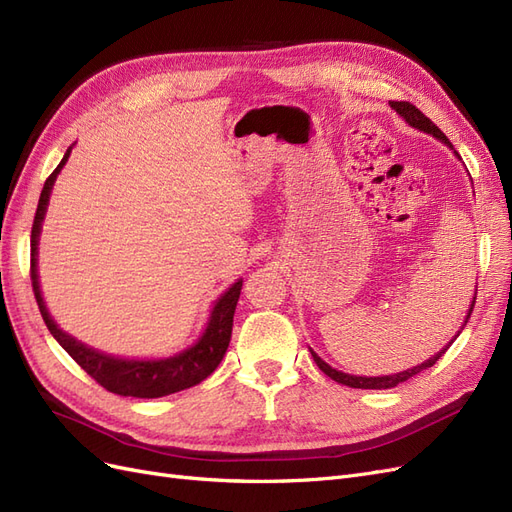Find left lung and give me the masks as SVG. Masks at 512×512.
Here are the masks:
<instances>
[{
  "instance_id": "left-lung-1",
  "label": "left lung",
  "mask_w": 512,
  "mask_h": 512,
  "mask_svg": "<svg viewBox=\"0 0 512 512\" xmlns=\"http://www.w3.org/2000/svg\"><path fill=\"white\" fill-rule=\"evenodd\" d=\"M389 104H391V108H395V111L399 113V117H404V119H406L408 126H412V128H416V130H421V132H427V134H431V136H436L438 141H442L446 147H451V149H453V143L448 141L446 134H444V132H442V130L436 126V123H433L429 117H425L421 111H418V108H416L414 104H410V102H389ZM455 156H459L457 151H455ZM474 303H476V292H474L472 305H470V309H468V316H466V320H463V324H461V331H463V327H466L468 320H470V314H472V309H474ZM461 331H457V335L451 339V342H448V346H451V344L455 342V339L459 337V333H461ZM448 346H446V348H442L438 354H433L431 359H427V361H425V363H421V365H416V367L406 369V371H399V374H393V376H376V378L344 374V371L333 369L329 363H324L314 350H309V352H312L316 365L324 371V374H327L331 380H335V382H339V384H346V386H350V389H393V386H397V384H401V382L410 380V378H412V376H416V374H421L423 369H427V367H431V365H436V361H438L440 356L448 350Z\"/></svg>"
}]
</instances>
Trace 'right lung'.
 <instances>
[{
	"mask_svg": "<svg viewBox=\"0 0 512 512\" xmlns=\"http://www.w3.org/2000/svg\"><path fill=\"white\" fill-rule=\"evenodd\" d=\"M70 151L72 147H68L66 156L61 158L59 166L53 170L51 177L44 181L34 226H32V286H34V294H36L44 324L49 327L51 335L57 339L59 346L64 348L100 386H104L106 391H111L115 395L153 399V397H164L170 393L190 389V386L203 382L207 376L213 374L215 367L220 365V361L226 354V348L230 344L232 316H235V307L239 301L243 280H237L218 301H215L213 312L207 322V329L198 337V342L194 346L175 356H168V359H158V361L119 359V356L98 352L94 348L81 344L79 339H74L72 335L61 331L55 324V320L51 318L49 309L44 305L40 284H38V237H40L46 207H49L53 183L59 175V170L68 162Z\"/></svg>",
	"mask_w": 512,
	"mask_h": 512,
	"instance_id": "1",
	"label": "right lung"
}]
</instances>
